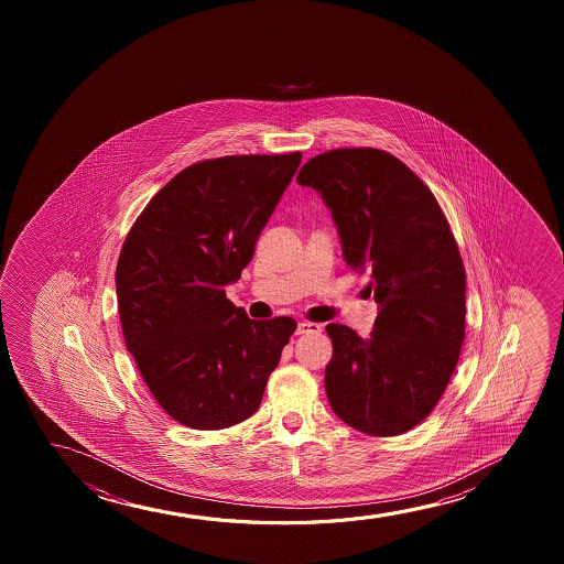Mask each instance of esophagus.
Segmentation results:
<instances>
[{
  "instance_id": "1",
  "label": "esophagus",
  "mask_w": 564,
  "mask_h": 564,
  "mask_svg": "<svg viewBox=\"0 0 564 564\" xmlns=\"http://www.w3.org/2000/svg\"><path fill=\"white\" fill-rule=\"evenodd\" d=\"M316 333H322V325L312 324V322H299L296 335H316Z\"/></svg>"
}]
</instances>
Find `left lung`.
<instances>
[{
  "mask_svg": "<svg viewBox=\"0 0 564 564\" xmlns=\"http://www.w3.org/2000/svg\"><path fill=\"white\" fill-rule=\"evenodd\" d=\"M296 181L322 194L345 262L379 304L366 339L325 327L333 412L376 437L409 432L440 402L463 347L466 273L447 219L422 178L378 148L316 155Z\"/></svg>",
  "mask_w": 564,
  "mask_h": 564,
  "instance_id": "1",
  "label": "left lung"
}]
</instances>
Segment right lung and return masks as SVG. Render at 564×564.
I'll return each mask as SVG.
<instances>
[{"label": "right lung", "mask_w": 564, "mask_h": 564, "mask_svg": "<svg viewBox=\"0 0 564 564\" xmlns=\"http://www.w3.org/2000/svg\"><path fill=\"white\" fill-rule=\"evenodd\" d=\"M301 152L225 155L171 178L124 239L116 270L124 343L178 424L224 430L252 416L293 317L250 319L227 296L301 165Z\"/></svg>", "instance_id": "add662e5"}]
</instances>
